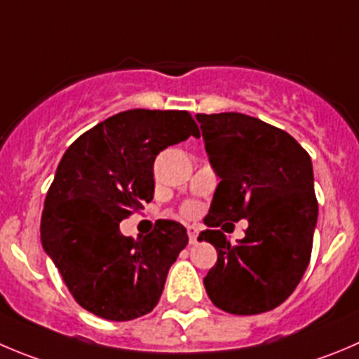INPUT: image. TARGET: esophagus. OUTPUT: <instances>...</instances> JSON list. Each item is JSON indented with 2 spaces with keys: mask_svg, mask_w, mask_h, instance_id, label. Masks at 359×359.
I'll list each match as a JSON object with an SVG mask.
<instances>
[{
  "mask_svg": "<svg viewBox=\"0 0 359 359\" xmlns=\"http://www.w3.org/2000/svg\"><path fill=\"white\" fill-rule=\"evenodd\" d=\"M187 233H189L190 243H196L197 236H199V227H197V225H187Z\"/></svg>",
  "mask_w": 359,
  "mask_h": 359,
  "instance_id": "1",
  "label": "esophagus"
}]
</instances>
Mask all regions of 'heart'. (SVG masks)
<instances>
[{"label":"heart","mask_w":359,"mask_h":359,"mask_svg":"<svg viewBox=\"0 0 359 359\" xmlns=\"http://www.w3.org/2000/svg\"><path fill=\"white\" fill-rule=\"evenodd\" d=\"M183 211H185V215H189V217H192V215H196L197 208L194 206V204H187V206L183 208Z\"/></svg>","instance_id":"heart-1"}]
</instances>
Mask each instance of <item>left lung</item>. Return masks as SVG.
I'll return each instance as SVG.
<instances>
[{"instance_id": "8db88e82", "label": "left lung", "mask_w": 359, "mask_h": 359, "mask_svg": "<svg viewBox=\"0 0 359 359\" xmlns=\"http://www.w3.org/2000/svg\"><path fill=\"white\" fill-rule=\"evenodd\" d=\"M210 163L220 177L206 231L197 240L218 252L204 276L215 306L234 316L268 312L285 302L310 262L317 199L309 153L276 126L240 112L196 114ZM247 217L236 245L216 227Z\"/></svg>"}]
</instances>
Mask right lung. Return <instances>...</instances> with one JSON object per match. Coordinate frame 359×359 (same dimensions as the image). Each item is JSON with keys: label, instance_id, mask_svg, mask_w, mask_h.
<instances>
[{"label": "right lung", "instance_id": "1", "mask_svg": "<svg viewBox=\"0 0 359 359\" xmlns=\"http://www.w3.org/2000/svg\"><path fill=\"white\" fill-rule=\"evenodd\" d=\"M199 137L187 111L132 109L75 139L47 192L40 240L68 291L107 320L151 312L167 273L189 243L187 229L158 220L144 238H126L119 222L155 192L153 162L167 146Z\"/></svg>", "mask_w": 359, "mask_h": 359}]
</instances>
